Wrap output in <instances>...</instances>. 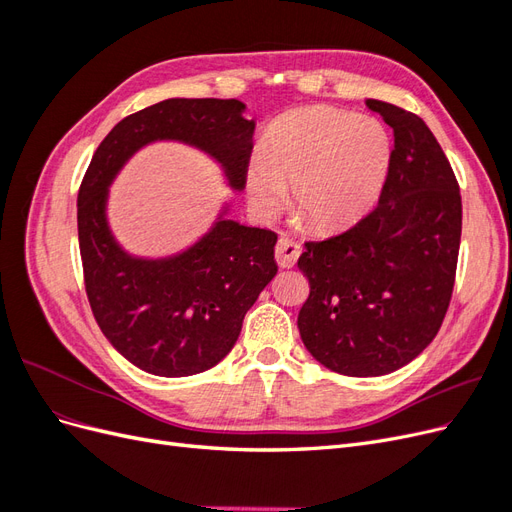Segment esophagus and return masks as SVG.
<instances>
[{
  "instance_id": "esophagus-1",
  "label": "esophagus",
  "mask_w": 512,
  "mask_h": 512,
  "mask_svg": "<svg viewBox=\"0 0 512 512\" xmlns=\"http://www.w3.org/2000/svg\"><path fill=\"white\" fill-rule=\"evenodd\" d=\"M299 254H301V245L294 243L288 237H282L275 245V260L282 269H292L294 265H297Z\"/></svg>"
}]
</instances>
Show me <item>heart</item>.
<instances>
[{
	"instance_id": "obj_1",
	"label": "heart",
	"mask_w": 512,
	"mask_h": 512,
	"mask_svg": "<svg viewBox=\"0 0 512 512\" xmlns=\"http://www.w3.org/2000/svg\"><path fill=\"white\" fill-rule=\"evenodd\" d=\"M391 162V138L374 117L331 106L303 108L275 123L247 166L254 211L273 218L294 196V215L316 232L339 230L374 205Z\"/></svg>"
}]
</instances>
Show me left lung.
Segmentation results:
<instances>
[{"mask_svg":"<svg viewBox=\"0 0 512 512\" xmlns=\"http://www.w3.org/2000/svg\"><path fill=\"white\" fill-rule=\"evenodd\" d=\"M393 128L378 207L342 235L305 243L299 312L307 352L331 371L374 378L416 359L438 335L451 301L461 239L459 185L427 123L367 100Z\"/></svg>","mask_w":512,"mask_h":512,"instance_id":"8db88e82","label":"left lung"}]
</instances>
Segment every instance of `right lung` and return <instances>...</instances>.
I'll return each mask as SVG.
<instances>
[{"mask_svg": "<svg viewBox=\"0 0 512 512\" xmlns=\"http://www.w3.org/2000/svg\"><path fill=\"white\" fill-rule=\"evenodd\" d=\"M254 128L239 100L168 98L121 119L91 158L76 209L89 305L111 346L147 374L194 376L224 359L277 273V235L230 220L224 200L188 247L136 256L108 222L111 185L147 145L183 143L207 153L228 188L243 192Z\"/></svg>", "mask_w": 512, "mask_h": 512, "instance_id": "1", "label": "right lung"}]
</instances>
